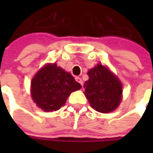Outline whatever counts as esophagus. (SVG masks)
I'll return each mask as SVG.
<instances>
[{
  "instance_id": "1",
  "label": "esophagus",
  "mask_w": 153,
  "mask_h": 153,
  "mask_svg": "<svg viewBox=\"0 0 153 153\" xmlns=\"http://www.w3.org/2000/svg\"><path fill=\"white\" fill-rule=\"evenodd\" d=\"M76 81L77 82H79L80 84H81L82 86L83 85V82H82V80L81 77H76Z\"/></svg>"
}]
</instances>
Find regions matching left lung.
<instances>
[{
	"label": "left lung",
	"instance_id": "left-lung-1",
	"mask_svg": "<svg viewBox=\"0 0 153 153\" xmlns=\"http://www.w3.org/2000/svg\"><path fill=\"white\" fill-rule=\"evenodd\" d=\"M88 75L89 78L84 83V94L92 108L101 113H109L117 108L123 94L118 77L101 64L90 69Z\"/></svg>",
	"mask_w": 153,
	"mask_h": 153
}]
</instances>
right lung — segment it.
Instances as JSON below:
<instances>
[{
  "mask_svg": "<svg viewBox=\"0 0 153 153\" xmlns=\"http://www.w3.org/2000/svg\"><path fill=\"white\" fill-rule=\"evenodd\" d=\"M31 97L44 111H53L64 105L69 95L82 86L71 74L54 64H47L31 80Z\"/></svg>",
  "mask_w": 153,
  "mask_h": 153,
  "instance_id": "obj_1",
  "label": "right lung"
}]
</instances>
